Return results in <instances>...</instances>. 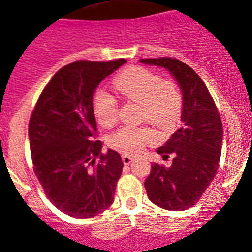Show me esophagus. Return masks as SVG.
I'll return each instance as SVG.
<instances>
[{"mask_svg": "<svg viewBox=\"0 0 252 252\" xmlns=\"http://www.w3.org/2000/svg\"><path fill=\"white\" fill-rule=\"evenodd\" d=\"M122 161H124L125 165H128V164H131L133 161V158L127 155V154H125V155H122Z\"/></svg>", "mask_w": 252, "mask_h": 252, "instance_id": "34e87169", "label": "esophagus"}]
</instances>
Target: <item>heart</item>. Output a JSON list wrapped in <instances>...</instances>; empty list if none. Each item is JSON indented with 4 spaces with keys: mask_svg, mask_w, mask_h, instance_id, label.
Segmentation results:
<instances>
[{
    "mask_svg": "<svg viewBox=\"0 0 252 252\" xmlns=\"http://www.w3.org/2000/svg\"><path fill=\"white\" fill-rule=\"evenodd\" d=\"M113 83L125 98L140 103L141 120L169 130L179 119L183 94L173 79H161L159 74L142 66H130L120 73ZM93 111L99 125L111 127L117 121V99L106 90L95 91ZM155 140L157 133L149 126L125 125L111 135L110 145L121 153L136 155Z\"/></svg>",
    "mask_w": 252,
    "mask_h": 252,
    "instance_id": "heart-1",
    "label": "heart"
}]
</instances>
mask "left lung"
<instances>
[{"label":"left lung","instance_id":"8db88e82","mask_svg":"<svg viewBox=\"0 0 252 252\" xmlns=\"http://www.w3.org/2000/svg\"><path fill=\"white\" fill-rule=\"evenodd\" d=\"M149 65L168 69L183 93L182 127L158 149L162 158L173 155L170 168L154 162L146 178L148 197L169 211H184L194 206L216 177L221 158V116L201 77L175 58L140 59Z\"/></svg>","mask_w":252,"mask_h":252}]
</instances>
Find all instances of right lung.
<instances>
[{"mask_svg": "<svg viewBox=\"0 0 252 252\" xmlns=\"http://www.w3.org/2000/svg\"><path fill=\"white\" fill-rule=\"evenodd\" d=\"M126 63L77 60L59 69L29 122L32 168L49 201L65 215L91 218L112 204L124 168L120 154L101 153L93 93Z\"/></svg>", "mask_w": 252, "mask_h": 252, "instance_id": "add662e5", "label": "right lung"}]
</instances>
